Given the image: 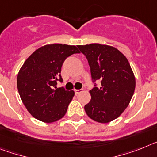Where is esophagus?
<instances>
[{
    "label": "esophagus",
    "mask_w": 157,
    "mask_h": 157,
    "mask_svg": "<svg viewBox=\"0 0 157 157\" xmlns=\"http://www.w3.org/2000/svg\"><path fill=\"white\" fill-rule=\"evenodd\" d=\"M74 92L76 95H78L80 92H81V89H74Z\"/></svg>",
    "instance_id": "obj_1"
}]
</instances>
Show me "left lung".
I'll return each mask as SVG.
<instances>
[{"label":"left lung","instance_id":"1","mask_svg":"<svg viewBox=\"0 0 157 157\" xmlns=\"http://www.w3.org/2000/svg\"><path fill=\"white\" fill-rule=\"evenodd\" d=\"M86 56L92 82L101 85L90 90L91 100L84 106L88 116L95 122L107 123L119 117L128 107L135 90V77L127 58L118 49L92 43L77 46Z\"/></svg>","mask_w":157,"mask_h":157}]
</instances>
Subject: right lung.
I'll list each match as a JSON object with an SVG mask.
<instances>
[{"label": "right lung", "instance_id": "add662e5", "mask_svg": "<svg viewBox=\"0 0 157 157\" xmlns=\"http://www.w3.org/2000/svg\"><path fill=\"white\" fill-rule=\"evenodd\" d=\"M77 53L80 51L75 46L45 45L24 62L17 76V88L22 102L34 118L46 123L63 118L74 92L56 85L58 80L62 81L64 61Z\"/></svg>", "mask_w": 157, "mask_h": 157}]
</instances>
